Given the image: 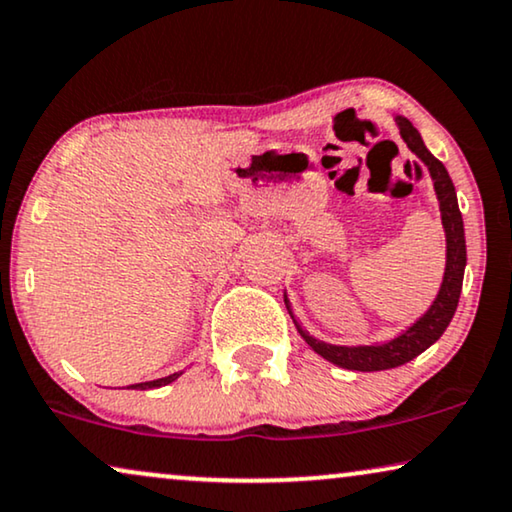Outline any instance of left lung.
<instances>
[{"label":"left lung","mask_w":512,"mask_h":512,"mask_svg":"<svg viewBox=\"0 0 512 512\" xmlns=\"http://www.w3.org/2000/svg\"><path fill=\"white\" fill-rule=\"evenodd\" d=\"M398 124L400 138L407 142V147L419 156L421 163L428 168L433 180L435 196L440 203V217L442 227H445V241H447V262H445V276H442V285L438 290V297L433 299V304L428 306L424 316L414 320L407 330L400 332L398 337L388 339V342L377 344H363V346H337L320 342V339L311 337L302 325L297 323L295 313L288 306L292 323L297 325V332L304 337V342L311 346L318 356L330 360L332 365L344 367V370H356V372H379V370H391V367L410 363L412 358H417L419 353H424L428 346L438 342L442 332L447 330L449 320L454 318L456 304H459L461 285H463V269H466V236H463V220L459 203H456V192L452 185V177H449L447 168L442 166V161L428 152L424 140L417 128L412 126L410 119L395 117Z\"/></svg>","instance_id":"8db88e82"}]
</instances>
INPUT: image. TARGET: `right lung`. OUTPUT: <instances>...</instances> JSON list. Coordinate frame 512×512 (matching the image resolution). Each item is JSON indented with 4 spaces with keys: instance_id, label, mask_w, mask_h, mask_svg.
Wrapping results in <instances>:
<instances>
[{
    "instance_id": "right-lung-1",
    "label": "right lung",
    "mask_w": 512,
    "mask_h": 512,
    "mask_svg": "<svg viewBox=\"0 0 512 512\" xmlns=\"http://www.w3.org/2000/svg\"><path fill=\"white\" fill-rule=\"evenodd\" d=\"M182 372H175V374H168V377H161V379H154V381H142V384H133L128 388H140V391H145V388H159V386H166L170 384V381H175L177 377H180Z\"/></svg>"
}]
</instances>
